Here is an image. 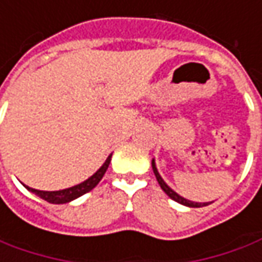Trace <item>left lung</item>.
<instances>
[{
    "label": "left lung",
    "mask_w": 262,
    "mask_h": 262,
    "mask_svg": "<svg viewBox=\"0 0 262 262\" xmlns=\"http://www.w3.org/2000/svg\"><path fill=\"white\" fill-rule=\"evenodd\" d=\"M152 169H154V173L155 176H156V179H158V183L161 185L162 191L165 192L166 195H168L169 198L173 199V201H176L178 204H181V205H185V206H189V208H201V206H206L209 205V204H212V202H193V201H189V199L183 198V196H181L179 193H176L170 186H169L168 183L165 182L163 179H162L161 173L158 172V168H156V163H155V159H152Z\"/></svg>",
    "instance_id": "obj_1"
}]
</instances>
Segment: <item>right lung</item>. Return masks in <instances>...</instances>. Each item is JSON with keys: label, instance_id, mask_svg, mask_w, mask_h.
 <instances>
[{"label": "right lung", "instance_id": "1", "mask_svg": "<svg viewBox=\"0 0 262 262\" xmlns=\"http://www.w3.org/2000/svg\"><path fill=\"white\" fill-rule=\"evenodd\" d=\"M110 161H112V155H108V158L104 161V163L89 179H86L84 182L79 183V185H74L71 188H66V189H61V191H38V189L30 188V186H26V188L30 192L35 193L37 196H40L44 201L50 202V204H67V202H71V201H74L81 195L92 191L94 186L100 182L103 175L106 173L108 165H110Z\"/></svg>", "mask_w": 262, "mask_h": 262}]
</instances>
